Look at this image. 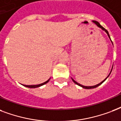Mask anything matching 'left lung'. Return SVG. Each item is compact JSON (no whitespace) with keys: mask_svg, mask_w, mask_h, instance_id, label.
<instances>
[{"mask_svg":"<svg viewBox=\"0 0 121 121\" xmlns=\"http://www.w3.org/2000/svg\"><path fill=\"white\" fill-rule=\"evenodd\" d=\"M93 22H94V23H95V24H96V25H97V26H99V28H100L102 29L103 30L105 31V32L107 33V35H108V37H109V38H110V35H109V34H108V31L107 30H105V29L104 28V27L102 26H101V25H100V23H99V22H97V21H93ZM111 42H112V41H111ZM112 44H113V43H112ZM112 70H111V71H112ZM111 71H110V73H111ZM110 74H108V76H107V77L106 78H105V79L104 80V81H102V82H101L100 83H99V84H98V85H95V86H83V85H80V84H79V83H77V82H76V81H74V80L73 79H73V82H74V83H75V84H76V85H79V86H81V87H82V88H85V89L95 88H96V87H97V86H99V85H100L101 84H102V83H104V82L105 81V79H106L108 77V76H109V75H110Z\"/></svg>","mask_w":121,"mask_h":121,"instance_id":"left-lung-1","label":"left lung"}]
</instances>
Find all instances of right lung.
I'll return each instance as SVG.
<instances>
[{
    "label": "right lung",
    "instance_id": "right-lung-1",
    "mask_svg": "<svg viewBox=\"0 0 121 121\" xmlns=\"http://www.w3.org/2000/svg\"><path fill=\"white\" fill-rule=\"evenodd\" d=\"M49 80H50V79H48L47 81H45V82H44V83H42V84H39V85H23V86H25L26 87H28V88H38V87H40L41 86H42V85H45V84H46V83H47L48 81H49Z\"/></svg>",
    "mask_w": 121,
    "mask_h": 121
}]
</instances>
